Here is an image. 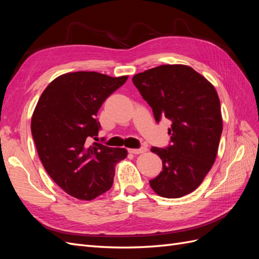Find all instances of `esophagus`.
I'll list each match as a JSON object with an SVG mask.
<instances>
[{
	"mask_svg": "<svg viewBox=\"0 0 259 259\" xmlns=\"http://www.w3.org/2000/svg\"><path fill=\"white\" fill-rule=\"evenodd\" d=\"M147 151V148H140V149H128V152L132 154H140Z\"/></svg>",
	"mask_w": 259,
	"mask_h": 259,
	"instance_id": "esophagus-1",
	"label": "esophagus"
}]
</instances>
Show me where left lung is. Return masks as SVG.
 <instances>
[{
  "mask_svg": "<svg viewBox=\"0 0 259 259\" xmlns=\"http://www.w3.org/2000/svg\"><path fill=\"white\" fill-rule=\"evenodd\" d=\"M156 122L171 121V146L152 147L163 170L151 179L160 197L175 199L191 193L213 166L223 132L221 101L214 85L186 65H162L133 76Z\"/></svg>",
  "mask_w": 259,
  "mask_h": 259,
  "instance_id": "obj_1",
  "label": "left lung"
}]
</instances>
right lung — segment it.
<instances>
[{
    "label": "right lung",
    "instance_id": "right-lung-1",
    "mask_svg": "<svg viewBox=\"0 0 259 259\" xmlns=\"http://www.w3.org/2000/svg\"><path fill=\"white\" fill-rule=\"evenodd\" d=\"M127 79L69 72L53 80L37 101L31 132L38 156L51 178L73 198L91 201L108 191L116 163L127 156L125 148L91 144L100 127L98 110Z\"/></svg>",
    "mask_w": 259,
    "mask_h": 259
}]
</instances>
